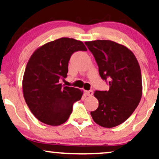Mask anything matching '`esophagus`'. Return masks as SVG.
<instances>
[{"instance_id": "1", "label": "esophagus", "mask_w": 159, "mask_h": 159, "mask_svg": "<svg viewBox=\"0 0 159 159\" xmlns=\"http://www.w3.org/2000/svg\"><path fill=\"white\" fill-rule=\"evenodd\" d=\"M85 94L87 95H89V96H91V95H93V90L85 91Z\"/></svg>"}]
</instances>
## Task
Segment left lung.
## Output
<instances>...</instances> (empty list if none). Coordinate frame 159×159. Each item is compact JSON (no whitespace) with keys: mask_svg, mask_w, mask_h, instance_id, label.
I'll use <instances>...</instances> for the list:
<instances>
[{"mask_svg":"<svg viewBox=\"0 0 159 159\" xmlns=\"http://www.w3.org/2000/svg\"><path fill=\"white\" fill-rule=\"evenodd\" d=\"M98 66L101 77L108 81V91L96 90L98 107L90 114L95 123L111 128L125 121L140 103L142 76L134 53L127 47L111 40L85 42Z\"/></svg>","mask_w":159,"mask_h":159,"instance_id":"obj_1","label":"left lung"}]
</instances>
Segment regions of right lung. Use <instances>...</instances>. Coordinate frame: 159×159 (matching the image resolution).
I'll list each match as a JSON object with an SVG mask.
<instances>
[{"mask_svg":"<svg viewBox=\"0 0 159 159\" xmlns=\"http://www.w3.org/2000/svg\"><path fill=\"white\" fill-rule=\"evenodd\" d=\"M79 51H87L82 41L61 38L43 45L30 57L23 77V94L31 112L41 122L52 126L64 123L74 103L81 99L82 91L60 83L67 77L71 55Z\"/></svg>","mask_w":159,"mask_h":159,"instance_id":"add662e5","label":"right lung"}]
</instances>
